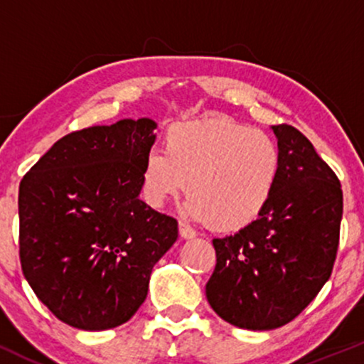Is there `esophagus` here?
<instances>
[{
  "label": "esophagus",
  "instance_id": "obj_1",
  "mask_svg": "<svg viewBox=\"0 0 364 364\" xmlns=\"http://www.w3.org/2000/svg\"><path fill=\"white\" fill-rule=\"evenodd\" d=\"M179 235H181V237H185V240H193V237L196 236V232H195V229H191L188 224L179 223Z\"/></svg>",
  "mask_w": 364,
  "mask_h": 364
}]
</instances>
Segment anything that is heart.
<instances>
[{
	"mask_svg": "<svg viewBox=\"0 0 364 364\" xmlns=\"http://www.w3.org/2000/svg\"><path fill=\"white\" fill-rule=\"evenodd\" d=\"M281 168V149L269 133L231 118H207L173 124L164 150L145 157L141 183L154 207L186 190L188 215L217 231H240L272 202Z\"/></svg>",
	"mask_w": 364,
	"mask_h": 364,
	"instance_id": "b5f03b06",
	"label": "heart"
}]
</instances>
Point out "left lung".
<instances>
[{
  "instance_id": "left-lung-1",
  "label": "left lung",
  "mask_w": 364,
  "mask_h": 364,
  "mask_svg": "<svg viewBox=\"0 0 364 364\" xmlns=\"http://www.w3.org/2000/svg\"><path fill=\"white\" fill-rule=\"evenodd\" d=\"M272 129L282 157L272 202L236 235L212 241L217 263L205 286L212 310L248 330L294 320L328 281L339 248L341 181L299 129Z\"/></svg>"
}]
</instances>
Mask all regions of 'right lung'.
<instances>
[{
  "mask_svg": "<svg viewBox=\"0 0 364 364\" xmlns=\"http://www.w3.org/2000/svg\"><path fill=\"white\" fill-rule=\"evenodd\" d=\"M154 119L63 136L20 181V263L56 318L80 330L124 323L145 301L178 223L140 200Z\"/></svg>",
  "mask_w": 364,
  "mask_h": 364,
  "instance_id": "right-lung-1",
  "label": "right lung"
}]
</instances>
